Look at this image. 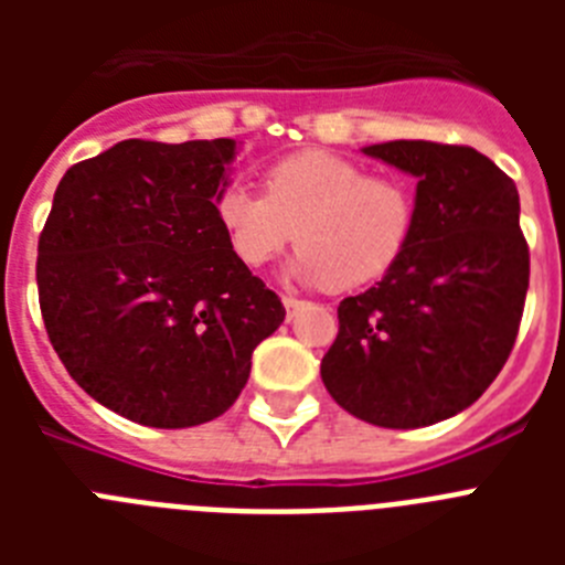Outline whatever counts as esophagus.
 I'll return each instance as SVG.
<instances>
[{
    "label": "esophagus",
    "mask_w": 565,
    "mask_h": 565,
    "mask_svg": "<svg viewBox=\"0 0 565 565\" xmlns=\"http://www.w3.org/2000/svg\"><path fill=\"white\" fill-rule=\"evenodd\" d=\"M282 306H286L288 317H291V313H294V311H297V308H299V306H302V299L291 297V294H282Z\"/></svg>",
    "instance_id": "obj_1"
}]
</instances>
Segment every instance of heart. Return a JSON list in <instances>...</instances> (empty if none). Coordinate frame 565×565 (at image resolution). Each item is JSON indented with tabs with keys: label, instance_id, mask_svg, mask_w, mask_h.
I'll return each mask as SVG.
<instances>
[{
	"label": "heart",
	"instance_id": "heart-1",
	"mask_svg": "<svg viewBox=\"0 0 565 565\" xmlns=\"http://www.w3.org/2000/svg\"><path fill=\"white\" fill-rule=\"evenodd\" d=\"M263 189L228 183L214 203L228 246L248 268L297 239L294 277L348 291L382 277L411 239V189L333 152L288 154L266 169Z\"/></svg>",
	"mask_w": 565,
	"mask_h": 565
}]
</instances>
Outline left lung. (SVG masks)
<instances>
[{
	"label": "left lung",
	"mask_w": 565,
	"mask_h": 565,
	"mask_svg": "<svg viewBox=\"0 0 565 565\" xmlns=\"http://www.w3.org/2000/svg\"><path fill=\"white\" fill-rule=\"evenodd\" d=\"M362 152L418 181L413 232L382 282L339 302L319 373L351 416L413 430L467 411L512 353L529 288L521 201L472 147L387 141Z\"/></svg>",
	"instance_id": "obj_1"
}]
</instances>
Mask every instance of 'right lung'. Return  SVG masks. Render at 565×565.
Instances as JSON below:
<instances>
[{"label": "right lung", "mask_w": 565, "mask_h": 565, "mask_svg": "<svg viewBox=\"0 0 565 565\" xmlns=\"http://www.w3.org/2000/svg\"><path fill=\"white\" fill-rule=\"evenodd\" d=\"M232 138H129L64 172L39 237V306L84 393L181 430L237 402L286 308L239 263L214 203Z\"/></svg>", "instance_id": "1"}]
</instances>
